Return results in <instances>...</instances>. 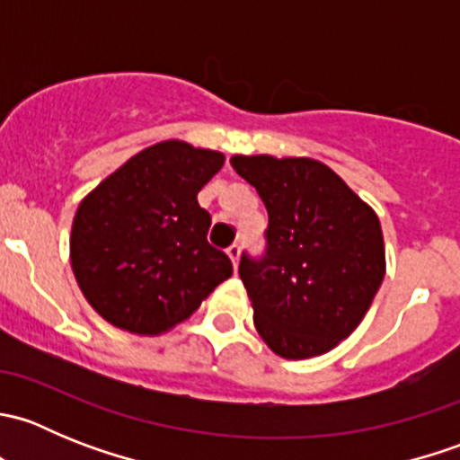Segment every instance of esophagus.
<instances>
[{"instance_id":"34e87169","label":"esophagus","mask_w":460,"mask_h":460,"mask_svg":"<svg viewBox=\"0 0 460 460\" xmlns=\"http://www.w3.org/2000/svg\"><path fill=\"white\" fill-rule=\"evenodd\" d=\"M226 256L231 258V262H234V269H238V260H240V244H231L229 249H226Z\"/></svg>"}]
</instances>
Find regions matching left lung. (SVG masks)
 <instances>
[{"mask_svg":"<svg viewBox=\"0 0 460 460\" xmlns=\"http://www.w3.org/2000/svg\"><path fill=\"white\" fill-rule=\"evenodd\" d=\"M231 166L269 213L264 253L240 258L258 333L289 360L333 349L385 278L378 216L323 162L234 155Z\"/></svg>","mask_w":460,"mask_h":460,"instance_id":"obj_1","label":"left lung"}]
</instances>
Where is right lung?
Returning a JSON list of instances; mask_svg holds the SVG:
<instances>
[{
    "label": "right lung",
    "instance_id": "add662e5",
    "mask_svg": "<svg viewBox=\"0 0 460 460\" xmlns=\"http://www.w3.org/2000/svg\"><path fill=\"white\" fill-rule=\"evenodd\" d=\"M225 155L187 142L153 144L111 173L77 207L71 264L102 318L140 336L182 323L234 273L211 247V216L198 191Z\"/></svg>",
    "mask_w": 460,
    "mask_h": 460
}]
</instances>
